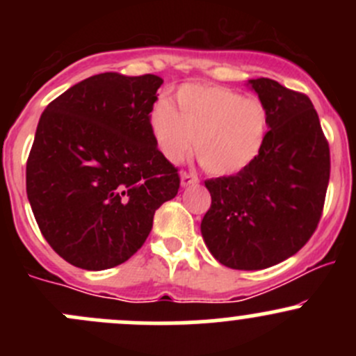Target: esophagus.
<instances>
[{
  "instance_id": "obj_1",
  "label": "esophagus",
  "mask_w": 356,
  "mask_h": 356,
  "mask_svg": "<svg viewBox=\"0 0 356 356\" xmlns=\"http://www.w3.org/2000/svg\"><path fill=\"white\" fill-rule=\"evenodd\" d=\"M198 182H200L198 175L193 174V172H182V174H181V186H182V188H188V186L198 184Z\"/></svg>"
}]
</instances>
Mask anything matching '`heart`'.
Returning <instances> with one entry per match:
<instances>
[{
  "label": "heart",
  "mask_w": 356,
  "mask_h": 356,
  "mask_svg": "<svg viewBox=\"0 0 356 356\" xmlns=\"http://www.w3.org/2000/svg\"><path fill=\"white\" fill-rule=\"evenodd\" d=\"M175 99L177 108L163 98L149 113L153 138L168 161L184 160L195 139L201 167L215 175L246 170L261 155L270 118L260 99L204 84L182 86Z\"/></svg>",
  "instance_id": "obj_1"
}]
</instances>
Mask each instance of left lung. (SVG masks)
Masks as SVG:
<instances>
[{"label": "left lung", "mask_w": 356, "mask_h": 356, "mask_svg": "<svg viewBox=\"0 0 356 356\" xmlns=\"http://www.w3.org/2000/svg\"><path fill=\"white\" fill-rule=\"evenodd\" d=\"M246 86L267 106V141L246 170L204 181L211 207L201 236L225 267L261 270L293 257L317 229L331 158L308 96L265 77Z\"/></svg>", "instance_id": "obj_1"}]
</instances>
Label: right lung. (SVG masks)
Masks as SVG:
<instances>
[{
    "mask_svg": "<svg viewBox=\"0 0 356 356\" xmlns=\"http://www.w3.org/2000/svg\"><path fill=\"white\" fill-rule=\"evenodd\" d=\"M158 75H92L49 103L27 160V198L49 246L86 270L117 267L145 245L177 168L149 127Z\"/></svg>",
    "mask_w": 356,
    "mask_h": 356,
    "instance_id": "1",
    "label": "right lung"
}]
</instances>
